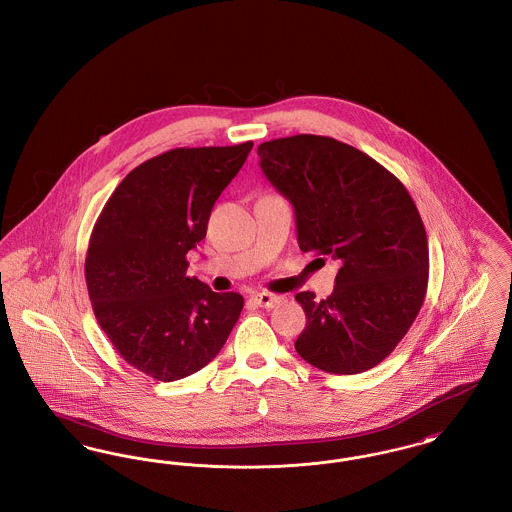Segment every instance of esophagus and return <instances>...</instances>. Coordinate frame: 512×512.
Instances as JSON below:
<instances>
[{"label":"esophagus","mask_w":512,"mask_h":512,"mask_svg":"<svg viewBox=\"0 0 512 512\" xmlns=\"http://www.w3.org/2000/svg\"><path fill=\"white\" fill-rule=\"evenodd\" d=\"M251 299L259 305V307H263V309H274V307H278L282 301H284V297L282 295H276V293H255V295H251Z\"/></svg>","instance_id":"34e87169"}]
</instances>
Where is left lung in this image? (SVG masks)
Here are the masks:
<instances>
[{
    "instance_id": "8db88e82",
    "label": "left lung",
    "mask_w": 512,
    "mask_h": 512,
    "mask_svg": "<svg viewBox=\"0 0 512 512\" xmlns=\"http://www.w3.org/2000/svg\"><path fill=\"white\" fill-rule=\"evenodd\" d=\"M270 184L293 205L301 251L340 270L334 292H301L295 351L330 374L382 363L409 332L428 288V240L407 188L357 147L297 134L257 147Z\"/></svg>"
}]
</instances>
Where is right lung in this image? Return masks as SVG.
I'll return each mask as SVG.
<instances>
[{
  "mask_svg": "<svg viewBox=\"0 0 512 512\" xmlns=\"http://www.w3.org/2000/svg\"><path fill=\"white\" fill-rule=\"evenodd\" d=\"M251 147L165 151L126 174L94 224L84 265L94 315L122 359L159 382L209 365L244 309L240 293L186 276V253Z\"/></svg>",
  "mask_w": 512,
  "mask_h": 512,
  "instance_id": "add662e5",
  "label": "right lung"
}]
</instances>
